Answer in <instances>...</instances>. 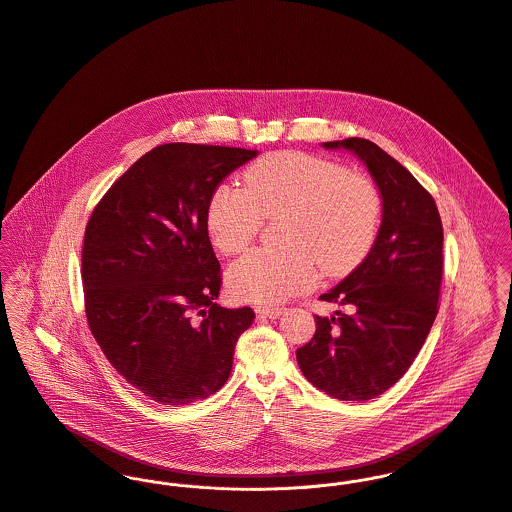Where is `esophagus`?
Listing matches in <instances>:
<instances>
[{"label":"esophagus","instance_id":"esophagus-1","mask_svg":"<svg viewBox=\"0 0 512 512\" xmlns=\"http://www.w3.org/2000/svg\"><path fill=\"white\" fill-rule=\"evenodd\" d=\"M261 318H269V320H275V318H279V316H283V308H279V306H259L257 310H255Z\"/></svg>","mask_w":512,"mask_h":512}]
</instances>
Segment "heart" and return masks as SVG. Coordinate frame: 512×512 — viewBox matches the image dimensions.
I'll return each instance as SVG.
<instances>
[{
  "instance_id": "1",
  "label": "heart",
  "mask_w": 512,
  "mask_h": 512,
  "mask_svg": "<svg viewBox=\"0 0 512 512\" xmlns=\"http://www.w3.org/2000/svg\"><path fill=\"white\" fill-rule=\"evenodd\" d=\"M283 216V247H263L228 271L233 298L277 304L310 290L320 269L340 277L369 253L381 218L377 186L338 163L306 153H271L243 174V188L218 186L206 208V229L224 255L243 251L263 216Z\"/></svg>"
}]
</instances>
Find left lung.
<instances>
[{
  "instance_id": "1",
  "label": "left lung",
  "mask_w": 512,
  "mask_h": 512,
  "mask_svg": "<svg viewBox=\"0 0 512 512\" xmlns=\"http://www.w3.org/2000/svg\"><path fill=\"white\" fill-rule=\"evenodd\" d=\"M355 155L381 196V228L367 257L322 294L349 314L316 316L296 349L304 377L338 400H371L408 371L436 320L444 229L432 196L379 145L351 137L322 143Z\"/></svg>"
}]
</instances>
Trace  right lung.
Listing matches in <instances>:
<instances>
[{
	"label": "right lung",
	"instance_id": "obj_1",
	"mask_svg": "<svg viewBox=\"0 0 512 512\" xmlns=\"http://www.w3.org/2000/svg\"><path fill=\"white\" fill-rule=\"evenodd\" d=\"M259 151L167 143L143 155L96 206L84 233L90 330L145 397L182 406L228 381L251 308H222L206 229L212 192Z\"/></svg>",
	"mask_w": 512,
	"mask_h": 512
}]
</instances>
